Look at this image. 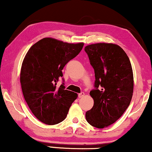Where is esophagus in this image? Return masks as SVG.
I'll return each mask as SVG.
<instances>
[{"label":"esophagus","mask_w":152,"mask_h":152,"mask_svg":"<svg viewBox=\"0 0 152 152\" xmlns=\"http://www.w3.org/2000/svg\"><path fill=\"white\" fill-rule=\"evenodd\" d=\"M84 96V92H82V93H79V94H78L79 98H81V97H83Z\"/></svg>","instance_id":"esophagus-1"}]
</instances>
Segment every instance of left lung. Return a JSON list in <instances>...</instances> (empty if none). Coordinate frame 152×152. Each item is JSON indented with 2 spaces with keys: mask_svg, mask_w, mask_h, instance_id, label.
Instances as JSON below:
<instances>
[{
  "mask_svg": "<svg viewBox=\"0 0 152 152\" xmlns=\"http://www.w3.org/2000/svg\"><path fill=\"white\" fill-rule=\"evenodd\" d=\"M94 69V89L90 91L94 100L86 113L91 125L102 129L121 117L132 100L134 75L130 60L123 49L113 43H99L85 47Z\"/></svg>",
  "mask_w": 152,
  "mask_h": 152,
  "instance_id": "8db88e82",
  "label": "left lung"
}]
</instances>
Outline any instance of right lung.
Segmentation results:
<instances>
[{
	"label": "right lung",
	"instance_id": "add662e5",
	"mask_svg": "<svg viewBox=\"0 0 152 152\" xmlns=\"http://www.w3.org/2000/svg\"><path fill=\"white\" fill-rule=\"evenodd\" d=\"M84 43H64L44 38L30 48L20 70V81L24 98L32 113L44 124L53 125L65 120L77 94L65 90L62 70L76 57Z\"/></svg>",
	"mask_w": 152,
	"mask_h": 152
}]
</instances>
